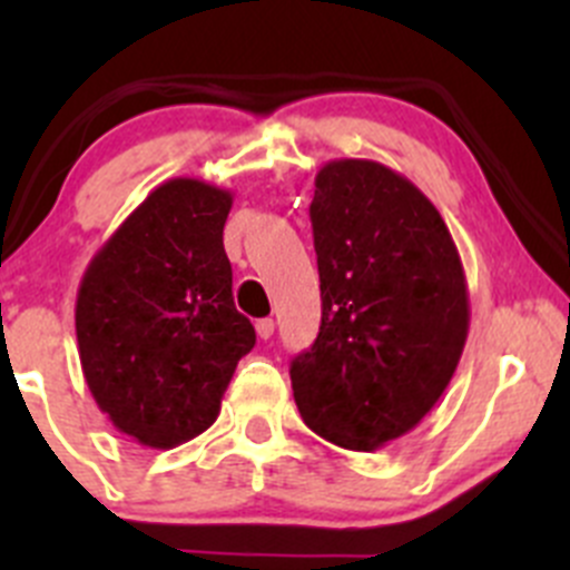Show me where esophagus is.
<instances>
[{
    "mask_svg": "<svg viewBox=\"0 0 570 570\" xmlns=\"http://www.w3.org/2000/svg\"><path fill=\"white\" fill-rule=\"evenodd\" d=\"M256 333H258V338H264V342H267V338L275 333V322L269 320V317L258 320V322H256Z\"/></svg>",
    "mask_w": 570,
    "mask_h": 570,
    "instance_id": "1",
    "label": "esophagus"
}]
</instances>
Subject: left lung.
I'll use <instances>...</instances> for the list:
<instances>
[{
  "mask_svg": "<svg viewBox=\"0 0 570 570\" xmlns=\"http://www.w3.org/2000/svg\"><path fill=\"white\" fill-rule=\"evenodd\" d=\"M322 325L292 361L301 416L331 444L381 450L450 386L469 336V286L444 217L375 159H331L314 178Z\"/></svg>",
  "mask_w": 570,
  "mask_h": 570,
  "instance_id": "obj_1",
  "label": "left lung"
}]
</instances>
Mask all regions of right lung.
Returning a JSON list of instances; mask_svg holds the SVG:
<instances>
[{
  "mask_svg": "<svg viewBox=\"0 0 570 570\" xmlns=\"http://www.w3.org/2000/svg\"><path fill=\"white\" fill-rule=\"evenodd\" d=\"M232 204L215 184L168 178L96 250L79 284L85 383L115 430L151 450L212 428L256 344L223 248Z\"/></svg>",
  "mask_w": 570,
  "mask_h": 570,
  "instance_id": "add662e5",
  "label": "right lung"
}]
</instances>
